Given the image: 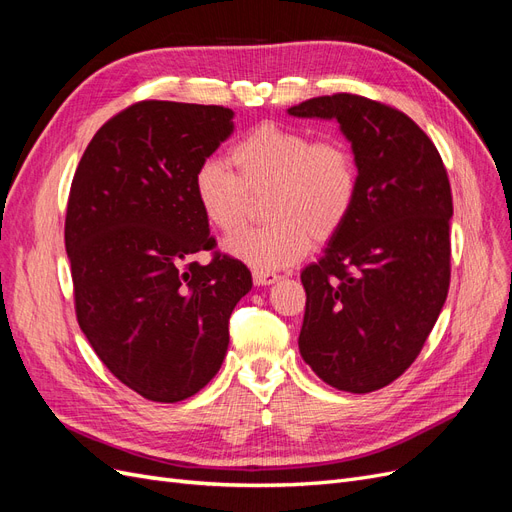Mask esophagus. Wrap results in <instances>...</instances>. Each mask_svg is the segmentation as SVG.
Returning <instances> with one entry per match:
<instances>
[{"label": "esophagus", "mask_w": 512, "mask_h": 512, "mask_svg": "<svg viewBox=\"0 0 512 512\" xmlns=\"http://www.w3.org/2000/svg\"><path fill=\"white\" fill-rule=\"evenodd\" d=\"M252 277H254V284H256V286H271V284H275L277 280H280V273L254 269V271H252Z\"/></svg>", "instance_id": "obj_1"}]
</instances>
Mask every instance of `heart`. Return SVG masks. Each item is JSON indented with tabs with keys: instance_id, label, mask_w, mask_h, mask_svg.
<instances>
[{
	"instance_id": "b5f03b06",
	"label": "heart",
	"mask_w": 512,
	"mask_h": 512,
	"mask_svg": "<svg viewBox=\"0 0 512 512\" xmlns=\"http://www.w3.org/2000/svg\"><path fill=\"white\" fill-rule=\"evenodd\" d=\"M228 164L207 160L194 173V196L205 220L222 235L247 220L252 198L267 194L271 220L241 230L226 250L262 271L301 260L312 239L331 241L359 198L354 151L337 136L314 138L299 128L260 123L228 149Z\"/></svg>"
}]
</instances>
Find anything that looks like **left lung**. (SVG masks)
<instances>
[{
    "label": "left lung",
    "instance_id": "8db88e82",
    "mask_svg": "<svg viewBox=\"0 0 512 512\" xmlns=\"http://www.w3.org/2000/svg\"><path fill=\"white\" fill-rule=\"evenodd\" d=\"M335 119L359 166V198L303 269V361L337 391L371 393L416 361L451 284L453 196L431 138L397 108L333 94L288 108Z\"/></svg>",
    "mask_w": 512,
    "mask_h": 512
}]
</instances>
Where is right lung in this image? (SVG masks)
Here are the masks:
<instances>
[{
  "instance_id": "add662e5",
  "label": "right lung",
  "mask_w": 512,
  "mask_h": 512,
  "mask_svg": "<svg viewBox=\"0 0 512 512\" xmlns=\"http://www.w3.org/2000/svg\"><path fill=\"white\" fill-rule=\"evenodd\" d=\"M224 106L136 102L91 138L66 211L74 309L111 374L175 404L218 374L232 309L252 288L241 260L200 251L215 239L194 173L232 134Z\"/></svg>"
}]
</instances>
